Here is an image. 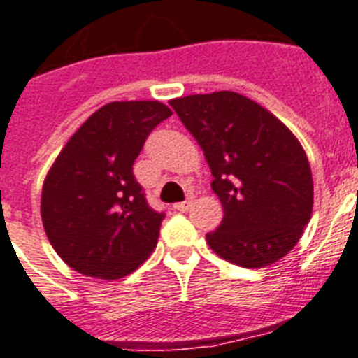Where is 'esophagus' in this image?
Returning <instances> with one entry per match:
<instances>
[{
    "label": "esophagus",
    "instance_id": "esophagus-1",
    "mask_svg": "<svg viewBox=\"0 0 358 358\" xmlns=\"http://www.w3.org/2000/svg\"><path fill=\"white\" fill-rule=\"evenodd\" d=\"M190 206H192V199H186V201H181V203H176L173 208H176L177 212H186Z\"/></svg>",
    "mask_w": 358,
    "mask_h": 358
}]
</instances>
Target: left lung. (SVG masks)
<instances>
[{"instance_id": "obj_1", "label": "left lung", "mask_w": 358, "mask_h": 358, "mask_svg": "<svg viewBox=\"0 0 358 358\" xmlns=\"http://www.w3.org/2000/svg\"><path fill=\"white\" fill-rule=\"evenodd\" d=\"M212 170L223 221L206 234L217 256L247 268L282 259L313 212V177L291 129L234 91L170 100Z\"/></svg>"}]
</instances>
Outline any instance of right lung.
Wrapping results in <instances>:
<instances>
[{
  "mask_svg": "<svg viewBox=\"0 0 358 358\" xmlns=\"http://www.w3.org/2000/svg\"><path fill=\"white\" fill-rule=\"evenodd\" d=\"M170 115L157 100L111 102L56 157L41 190V221L52 249L76 273L119 280L155 249L164 212L148 205L133 162Z\"/></svg>",
  "mask_w": 358,
  "mask_h": 358,
  "instance_id": "1",
  "label": "right lung"
}]
</instances>
